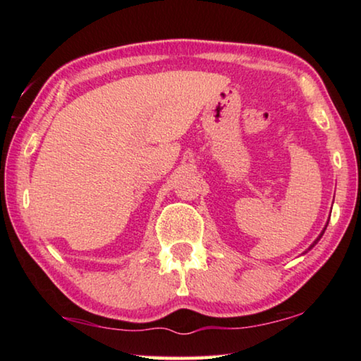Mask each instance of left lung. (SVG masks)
Listing matches in <instances>:
<instances>
[{"instance_id": "1", "label": "left lung", "mask_w": 361, "mask_h": 361, "mask_svg": "<svg viewBox=\"0 0 361 361\" xmlns=\"http://www.w3.org/2000/svg\"><path fill=\"white\" fill-rule=\"evenodd\" d=\"M325 229H326V228H325ZM325 229H323V232H325ZM323 232H322V234H320V235H319V239H317V240H315V242H314V243H317V242H319V240H320V237H322V235H323Z\"/></svg>"}]
</instances>
